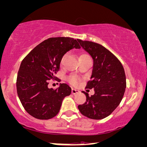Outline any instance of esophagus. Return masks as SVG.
Wrapping results in <instances>:
<instances>
[{
  "mask_svg": "<svg viewBox=\"0 0 147 147\" xmlns=\"http://www.w3.org/2000/svg\"><path fill=\"white\" fill-rule=\"evenodd\" d=\"M80 90H77V89H74V88H72L71 89V93L73 94V95H76V94H78V93H80Z\"/></svg>",
  "mask_w": 147,
  "mask_h": 147,
  "instance_id": "34e87169",
  "label": "esophagus"
}]
</instances>
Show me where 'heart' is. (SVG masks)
I'll use <instances>...</instances> for the list:
<instances>
[{
    "mask_svg": "<svg viewBox=\"0 0 147 147\" xmlns=\"http://www.w3.org/2000/svg\"><path fill=\"white\" fill-rule=\"evenodd\" d=\"M83 56H88V55L86 54H81L80 57H83ZM65 57H66V55H64L62 57V59H61V64H62L63 63ZM80 78L76 76H71L68 78V82H69L71 85H73V86H77L80 82Z\"/></svg>",
    "mask_w": 147,
    "mask_h": 147,
    "instance_id": "1",
    "label": "heart"
}]
</instances>
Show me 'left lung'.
I'll return each instance as SVG.
<instances>
[{
    "label": "left lung",
    "mask_w": 147,
    "mask_h": 147,
    "mask_svg": "<svg viewBox=\"0 0 147 147\" xmlns=\"http://www.w3.org/2000/svg\"><path fill=\"white\" fill-rule=\"evenodd\" d=\"M80 46L91 56L93 67L86 88H94L86 101L78 106L81 114L92 119H104L120 104L126 88V77L121 63L108 49L99 43L78 39Z\"/></svg>",
    "instance_id": "8db88e82"
}]
</instances>
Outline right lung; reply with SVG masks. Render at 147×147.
Returning a JSON list of instances; mask_svg holds the SVG:
<instances>
[{
  "mask_svg": "<svg viewBox=\"0 0 147 147\" xmlns=\"http://www.w3.org/2000/svg\"><path fill=\"white\" fill-rule=\"evenodd\" d=\"M80 49L76 39L52 37L37 45L22 61L18 73L17 93L25 110L32 117L47 120L55 117L63 99L71 93L67 84L49 88L50 80L56 79L63 55L71 49Z\"/></svg>",
  "mask_w": 147,
  "mask_h": 147,
  "instance_id": "right-lung-1",
  "label": "right lung"
}]
</instances>
